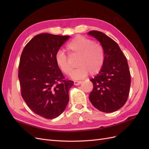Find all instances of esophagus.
Wrapping results in <instances>:
<instances>
[{"mask_svg":"<svg viewBox=\"0 0 149 149\" xmlns=\"http://www.w3.org/2000/svg\"><path fill=\"white\" fill-rule=\"evenodd\" d=\"M81 83V81H74V84L75 86H78V85L80 84Z\"/></svg>","mask_w":149,"mask_h":149,"instance_id":"34e87169","label":"esophagus"}]
</instances>
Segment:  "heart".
<instances>
[{
  "label": "heart",
  "mask_w": 149,
  "mask_h": 149,
  "mask_svg": "<svg viewBox=\"0 0 149 149\" xmlns=\"http://www.w3.org/2000/svg\"><path fill=\"white\" fill-rule=\"evenodd\" d=\"M66 49L70 56H78L77 69L71 74L74 79H81L88 73L91 76L98 74L105 62V51L101 44L83 36H77L68 43ZM57 66L63 73L70 75L73 68L69 58L62 51H58L55 56Z\"/></svg>",
  "instance_id": "b5f03b06"
}]
</instances>
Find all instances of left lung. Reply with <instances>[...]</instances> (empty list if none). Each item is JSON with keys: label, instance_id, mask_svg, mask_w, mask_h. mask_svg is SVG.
<instances>
[{"label": "left lung", "instance_id": "1", "mask_svg": "<svg viewBox=\"0 0 149 149\" xmlns=\"http://www.w3.org/2000/svg\"><path fill=\"white\" fill-rule=\"evenodd\" d=\"M105 51V62L101 71L91 81L93 91L89 100L96 109L104 112L118 111L127 101L130 86V73L126 57L115 41L104 33L90 31Z\"/></svg>", "mask_w": 149, "mask_h": 149}]
</instances>
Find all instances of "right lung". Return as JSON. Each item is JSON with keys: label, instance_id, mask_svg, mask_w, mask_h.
<instances>
[{"label": "right lung", "instance_id": "right-lung-1", "mask_svg": "<svg viewBox=\"0 0 149 149\" xmlns=\"http://www.w3.org/2000/svg\"><path fill=\"white\" fill-rule=\"evenodd\" d=\"M70 36L40 33L26 45L21 54L19 79L21 95L30 109L47 119L59 116L69 102L73 81L66 79L55 56Z\"/></svg>", "mask_w": 149, "mask_h": 149}]
</instances>
